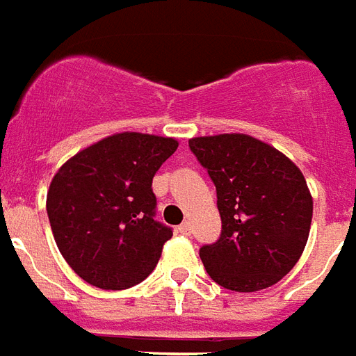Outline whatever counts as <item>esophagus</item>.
Returning <instances> with one entry per match:
<instances>
[{"label":"esophagus","mask_w":356,"mask_h":356,"mask_svg":"<svg viewBox=\"0 0 356 356\" xmlns=\"http://www.w3.org/2000/svg\"><path fill=\"white\" fill-rule=\"evenodd\" d=\"M177 232L181 236H188V234H191V225H188V222H183L181 226H177Z\"/></svg>","instance_id":"34e87169"}]
</instances>
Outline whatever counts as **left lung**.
Returning <instances> with one entry per match:
<instances>
[{
  "label": "left lung",
  "instance_id": "1",
  "mask_svg": "<svg viewBox=\"0 0 356 356\" xmlns=\"http://www.w3.org/2000/svg\"><path fill=\"white\" fill-rule=\"evenodd\" d=\"M217 188L220 238L200 249L215 283L236 292L268 289L291 272L309 236L313 200L291 160L245 134L188 141Z\"/></svg>",
  "mask_w": 356,
  "mask_h": 356
}]
</instances>
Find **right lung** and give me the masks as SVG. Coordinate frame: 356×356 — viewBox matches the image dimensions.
Segmentation results:
<instances>
[{
    "instance_id": "add662e5",
    "label": "right lung",
    "mask_w": 356,
    "mask_h": 356,
    "mask_svg": "<svg viewBox=\"0 0 356 356\" xmlns=\"http://www.w3.org/2000/svg\"><path fill=\"white\" fill-rule=\"evenodd\" d=\"M177 147L171 138L124 131L58 170L47 215L62 257L86 283L124 291L156 268L173 230L154 218L152 177Z\"/></svg>"
}]
</instances>
